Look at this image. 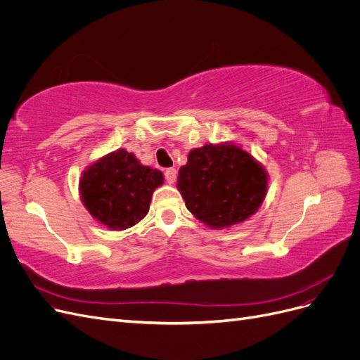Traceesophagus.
<instances>
[{"instance_id": "obj_1", "label": "esophagus", "mask_w": 360, "mask_h": 360, "mask_svg": "<svg viewBox=\"0 0 360 360\" xmlns=\"http://www.w3.org/2000/svg\"><path fill=\"white\" fill-rule=\"evenodd\" d=\"M165 179H167V181H168L169 184H172L174 181H176V179H177V171L174 169V168H168V169L165 171Z\"/></svg>"}]
</instances>
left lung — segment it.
Masks as SVG:
<instances>
[{
    "label": "left lung",
    "mask_w": 360,
    "mask_h": 360,
    "mask_svg": "<svg viewBox=\"0 0 360 360\" xmlns=\"http://www.w3.org/2000/svg\"><path fill=\"white\" fill-rule=\"evenodd\" d=\"M269 176L258 160L233 143L189 151L179 169L177 189L188 210L213 230L245 222L267 195Z\"/></svg>",
    "instance_id": "1"
}]
</instances>
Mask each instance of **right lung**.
Masks as SVG:
<instances>
[{"label":"right lung","instance_id":"obj_1","mask_svg":"<svg viewBox=\"0 0 360 360\" xmlns=\"http://www.w3.org/2000/svg\"><path fill=\"white\" fill-rule=\"evenodd\" d=\"M162 183L159 169L143 165L134 153L118 148L82 172L79 193L97 222L122 231L144 219L151 195Z\"/></svg>","mask_w":360,"mask_h":360}]
</instances>
